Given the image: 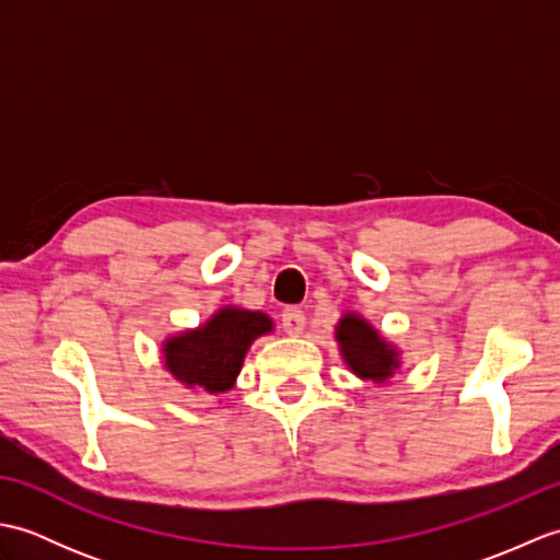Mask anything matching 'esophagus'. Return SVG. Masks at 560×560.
<instances>
[{
  "instance_id": "34e87169",
  "label": "esophagus",
  "mask_w": 560,
  "mask_h": 560,
  "mask_svg": "<svg viewBox=\"0 0 560 560\" xmlns=\"http://www.w3.org/2000/svg\"><path fill=\"white\" fill-rule=\"evenodd\" d=\"M281 325H283V329H287V335L299 337L305 329V313L301 311V307H287V311L281 313Z\"/></svg>"
}]
</instances>
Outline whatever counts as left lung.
<instances>
[{"label":"left lung","mask_w":560,"mask_h":560,"mask_svg":"<svg viewBox=\"0 0 560 560\" xmlns=\"http://www.w3.org/2000/svg\"><path fill=\"white\" fill-rule=\"evenodd\" d=\"M341 359L353 375L385 385L399 371V349L359 313H343L335 329Z\"/></svg>","instance_id":"8db88e82"}]
</instances>
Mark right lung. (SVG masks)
<instances>
[{"mask_svg":"<svg viewBox=\"0 0 560 560\" xmlns=\"http://www.w3.org/2000/svg\"><path fill=\"white\" fill-rule=\"evenodd\" d=\"M273 331L271 317L259 311L225 305L205 325L185 329L163 341V363L177 383L209 395L229 392L253 341Z\"/></svg>","mask_w":560,"mask_h":560,"instance_id":"right-lung-1","label":"right lung"}]
</instances>
